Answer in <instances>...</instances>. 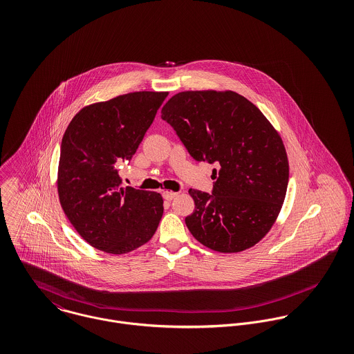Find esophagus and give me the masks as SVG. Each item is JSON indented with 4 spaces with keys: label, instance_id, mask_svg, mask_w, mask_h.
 I'll use <instances>...</instances> for the list:
<instances>
[{
    "label": "esophagus",
    "instance_id": "34e87169",
    "mask_svg": "<svg viewBox=\"0 0 354 354\" xmlns=\"http://www.w3.org/2000/svg\"><path fill=\"white\" fill-rule=\"evenodd\" d=\"M162 196H163V199H165V201L171 202V201L177 196V194H176V192H167V191H166V192H163V194H162Z\"/></svg>",
    "mask_w": 354,
    "mask_h": 354
}]
</instances>
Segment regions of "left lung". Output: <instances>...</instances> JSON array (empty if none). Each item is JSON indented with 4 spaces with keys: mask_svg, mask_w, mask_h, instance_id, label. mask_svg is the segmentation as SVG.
<instances>
[{
    "mask_svg": "<svg viewBox=\"0 0 354 354\" xmlns=\"http://www.w3.org/2000/svg\"><path fill=\"white\" fill-rule=\"evenodd\" d=\"M160 113L195 160L216 167L211 194L189 189L195 209L185 223L192 236L218 252L253 247L274 225L288 189V155L278 132L233 91L178 93Z\"/></svg>",
    "mask_w": 354,
    "mask_h": 354,
    "instance_id": "obj_1",
    "label": "left lung"
}]
</instances>
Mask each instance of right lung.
Wrapping results in <instances>:
<instances>
[{"label": "right lung", "instance_id": "add662e5", "mask_svg": "<svg viewBox=\"0 0 354 354\" xmlns=\"http://www.w3.org/2000/svg\"><path fill=\"white\" fill-rule=\"evenodd\" d=\"M167 93L140 91L82 109L59 152L58 196L77 233L103 252H131L151 240L163 214L156 192L122 188L118 165L132 159Z\"/></svg>", "mask_w": 354, "mask_h": 354}]
</instances>
